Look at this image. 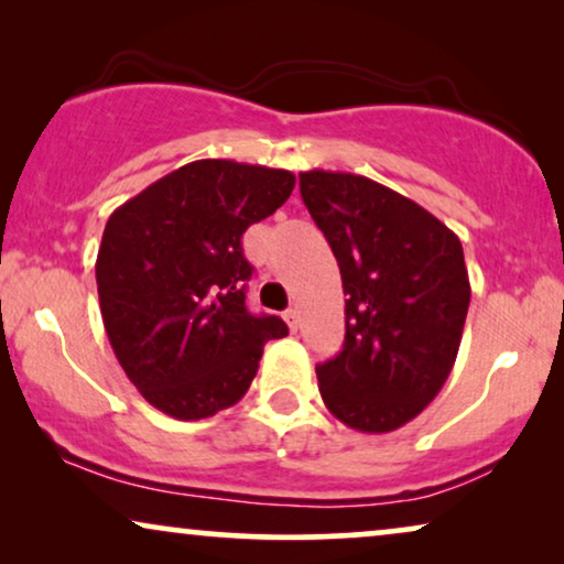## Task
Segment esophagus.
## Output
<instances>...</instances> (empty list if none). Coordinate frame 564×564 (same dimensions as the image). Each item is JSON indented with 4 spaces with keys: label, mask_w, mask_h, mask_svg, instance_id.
<instances>
[{
    "label": "esophagus",
    "mask_w": 564,
    "mask_h": 564,
    "mask_svg": "<svg viewBox=\"0 0 564 564\" xmlns=\"http://www.w3.org/2000/svg\"><path fill=\"white\" fill-rule=\"evenodd\" d=\"M284 321H288L290 330H297V323H300V313H297V307H290V311H284Z\"/></svg>",
    "instance_id": "obj_1"
}]
</instances>
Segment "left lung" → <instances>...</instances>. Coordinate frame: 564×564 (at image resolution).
<instances>
[{
	"label": "left lung",
	"mask_w": 564,
	"mask_h": 564,
	"mask_svg": "<svg viewBox=\"0 0 564 564\" xmlns=\"http://www.w3.org/2000/svg\"><path fill=\"white\" fill-rule=\"evenodd\" d=\"M300 195L341 269L344 349L315 367L323 403L365 434L415 419L444 388L469 307L459 238L367 176L300 174Z\"/></svg>",
	"instance_id": "8db88e82"
}]
</instances>
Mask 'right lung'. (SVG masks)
<instances>
[{
  "label": "right lung",
  "mask_w": 564,
  "mask_h": 564,
  "mask_svg": "<svg viewBox=\"0 0 564 564\" xmlns=\"http://www.w3.org/2000/svg\"><path fill=\"white\" fill-rule=\"evenodd\" d=\"M288 169L203 159L128 199L97 253L105 330L128 380L161 413L210 419L246 395L276 315L246 311V228L288 203Z\"/></svg>",
  "instance_id": "add662e5"
}]
</instances>
